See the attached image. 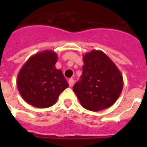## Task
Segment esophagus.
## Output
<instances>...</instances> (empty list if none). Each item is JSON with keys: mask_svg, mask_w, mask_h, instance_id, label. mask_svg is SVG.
Masks as SVG:
<instances>
[{"mask_svg": "<svg viewBox=\"0 0 147 147\" xmlns=\"http://www.w3.org/2000/svg\"><path fill=\"white\" fill-rule=\"evenodd\" d=\"M68 84H69V87H73L74 86V79H70L69 80H68Z\"/></svg>", "mask_w": 147, "mask_h": 147, "instance_id": "obj_1", "label": "esophagus"}]
</instances>
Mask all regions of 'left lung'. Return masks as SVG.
Returning a JSON list of instances; mask_svg holds the SVG:
<instances>
[{
	"mask_svg": "<svg viewBox=\"0 0 147 147\" xmlns=\"http://www.w3.org/2000/svg\"><path fill=\"white\" fill-rule=\"evenodd\" d=\"M83 62L81 79L73 88L81 105L93 112L111 107L124 87L119 69L100 50L84 54Z\"/></svg>",
	"mask_w": 147,
	"mask_h": 147,
	"instance_id": "1",
	"label": "left lung"
}]
</instances>
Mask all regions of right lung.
<instances>
[{"instance_id": "add662e5", "label": "right lung", "mask_w": 147, "mask_h": 147, "mask_svg": "<svg viewBox=\"0 0 147 147\" xmlns=\"http://www.w3.org/2000/svg\"><path fill=\"white\" fill-rule=\"evenodd\" d=\"M57 54L45 50L34 54L18 73L17 86L22 98L38 108H47L57 102L68 87L62 71L56 68Z\"/></svg>"}]
</instances>
